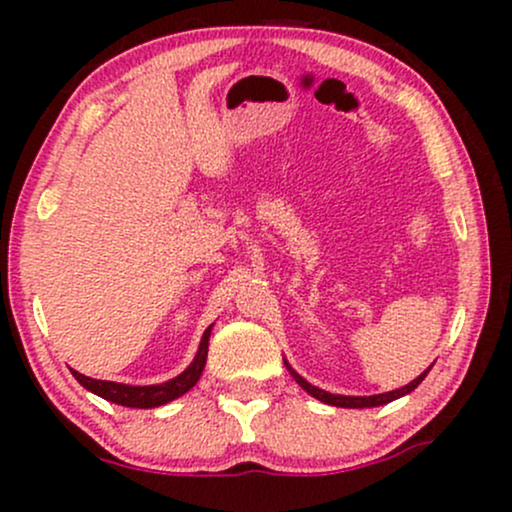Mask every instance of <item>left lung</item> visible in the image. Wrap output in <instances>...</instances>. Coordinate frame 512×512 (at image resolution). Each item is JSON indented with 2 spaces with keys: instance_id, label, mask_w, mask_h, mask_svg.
Segmentation results:
<instances>
[{
  "instance_id": "8db88e82",
  "label": "left lung",
  "mask_w": 512,
  "mask_h": 512,
  "mask_svg": "<svg viewBox=\"0 0 512 512\" xmlns=\"http://www.w3.org/2000/svg\"><path fill=\"white\" fill-rule=\"evenodd\" d=\"M284 366H286V370H289V373L293 375V380H296V383L301 385L303 390L308 392L310 397L320 399V402H325V404H332V407H344V409H370V407H383V404H390V402H395V399L404 397V395H409V392H414L416 387L421 385V380H424L426 375H428V370H431V368H426L424 373L419 375V378H414V380H411L409 385L399 387V390L383 392V395H370V397H351V395H332V392H327V390H320V387L310 385L308 380L303 378V375H298L296 370H293V368L289 366V361H286V358H284Z\"/></svg>"
}]
</instances>
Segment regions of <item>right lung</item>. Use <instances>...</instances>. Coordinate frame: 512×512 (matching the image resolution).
Listing matches in <instances>:
<instances>
[{"label":"right lung","mask_w":512,"mask_h":512,"mask_svg":"<svg viewBox=\"0 0 512 512\" xmlns=\"http://www.w3.org/2000/svg\"><path fill=\"white\" fill-rule=\"evenodd\" d=\"M211 327L202 334V342H199V349L192 363L182 370L180 375L166 380V383L158 385H125V383H113V380H96L88 378V375H81L79 370H72V375L79 380L81 385L86 387L88 392L93 395L108 399V402L120 404V407H132V409H154V407H163V404L173 402L185 395L187 390L197 385V380L202 378L204 363H207V351H209V337H211Z\"/></svg>","instance_id":"obj_1"}]
</instances>
